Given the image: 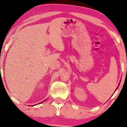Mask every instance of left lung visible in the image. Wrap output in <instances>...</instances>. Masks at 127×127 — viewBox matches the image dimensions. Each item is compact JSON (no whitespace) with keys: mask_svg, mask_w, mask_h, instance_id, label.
I'll return each instance as SVG.
<instances>
[{"mask_svg":"<svg viewBox=\"0 0 127 127\" xmlns=\"http://www.w3.org/2000/svg\"><path fill=\"white\" fill-rule=\"evenodd\" d=\"M119 85H120V83H119ZM119 86H118V87H117V88H116V90H115V91H116V90H117V88H118V87H119Z\"/></svg>","mask_w":127,"mask_h":127,"instance_id":"left-lung-1","label":"left lung"}]
</instances>
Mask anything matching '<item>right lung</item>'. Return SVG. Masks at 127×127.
Returning <instances> with one entry per match:
<instances>
[{
    "label": "right lung",
    "mask_w": 127,
    "mask_h": 127,
    "mask_svg": "<svg viewBox=\"0 0 127 127\" xmlns=\"http://www.w3.org/2000/svg\"><path fill=\"white\" fill-rule=\"evenodd\" d=\"M44 100H43V102H44ZM40 102V103H41V102ZM38 104H39V103H38ZM32 106H33V105H32Z\"/></svg>",
    "instance_id": "right-lung-1"
}]
</instances>
